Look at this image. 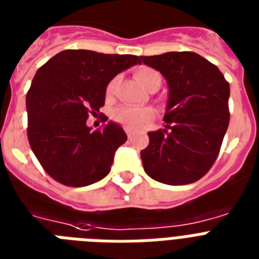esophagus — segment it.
Masks as SVG:
<instances>
[{"mask_svg": "<svg viewBox=\"0 0 259 259\" xmlns=\"http://www.w3.org/2000/svg\"><path fill=\"white\" fill-rule=\"evenodd\" d=\"M124 130H125V134H127L128 139H132V136H134V131H132L131 128L125 127V128H124Z\"/></svg>", "mask_w": 259, "mask_h": 259, "instance_id": "obj_1", "label": "esophagus"}]
</instances>
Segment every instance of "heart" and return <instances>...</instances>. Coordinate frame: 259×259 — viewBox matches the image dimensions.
I'll return each instance as SVG.
<instances>
[{"mask_svg":"<svg viewBox=\"0 0 259 259\" xmlns=\"http://www.w3.org/2000/svg\"><path fill=\"white\" fill-rule=\"evenodd\" d=\"M134 74H135L136 80L140 81V84L148 91H158L162 84V74L154 68L139 67L136 68ZM115 84H116V78H113L108 82V85H107V96L108 97L112 95ZM154 117L155 111L150 107H136V105L124 104L113 109L112 112V119L115 121L123 124L124 127L131 128V130L140 128L143 124L150 121Z\"/></svg>","mask_w":259,"mask_h":259,"instance_id":"b5f03b06","label":"heart"}]
</instances>
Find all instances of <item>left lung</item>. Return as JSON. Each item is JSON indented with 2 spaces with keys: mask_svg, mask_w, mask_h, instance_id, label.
<instances>
[{
  "mask_svg": "<svg viewBox=\"0 0 259 259\" xmlns=\"http://www.w3.org/2000/svg\"><path fill=\"white\" fill-rule=\"evenodd\" d=\"M169 88L165 130L148 132L140 152L148 177L164 185L199 181L218 158L229 127L230 85L218 67L194 52L140 56Z\"/></svg>",
  "mask_w": 259,
  "mask_h": 259,
  "instance_id": "left-lung-1",
  "label": "left lung"
}]
</instances>
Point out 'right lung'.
<instances>
[{
  "mask_svg": "<svg viewBox=\"0 0 259 259\" xmlns=\"http://www.w3.org/2000/svg\"><path fill=\"white\" fill-rule=\"evenodd\" d=\"M140 63L139 56L67 49L36 72L26 94L28 140L56 182L84 187L108 175L113 155L127 135L112 121L101 131H91L87 120L100 112L108 82Z\"/></svg>",
  "mask_w": 259,
  "mask_h": 259,
  "instance_id": "right-lung-1",
  "label": "right lung"
}]
</instances>
